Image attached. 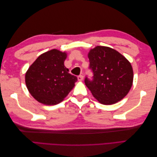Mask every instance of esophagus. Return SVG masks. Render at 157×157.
I'll use <instances>...</instances> for the list:
<instances>
[{
	"instance_id": "1",
	"label": "esophagus",
	"mask_w": 157,
	"mask_h": 157,
	"mask_svg": "<svg viewBox=\"0 0 157 157\" xmlns=\"http://www.w3.org/2000/svg\"><path fill=\"white\" fill-rule=\"evenodd\" d=\"M77 78H78V81H82V80H83V78H84V77H83V76L82 75H79L78 77H77Z\"/></svg>"
}]
</instances>
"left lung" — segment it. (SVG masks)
<instances>
[{
  "mask_svg": "<svg viewBox=\"0 0 157 157\" xmlns=\"http://www.w3.org/2000/svg\"><path fill=\"white\" fill-rule=\"evenodd\" d=\"M92 79L85 78L86 86L103 105H111L124 98L132 86L134 73L130 63L119 52L98 46L88 53Z\"/></svg>",
  "mask_w": 157,
  "mask_h": 157,
  "instance_id": "8db88e82",
  "label": "left lung"
}]
</instances>
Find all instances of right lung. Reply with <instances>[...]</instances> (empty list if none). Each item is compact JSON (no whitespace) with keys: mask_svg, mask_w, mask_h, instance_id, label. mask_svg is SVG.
<instances>
[{"mask_svg":"<svg viewBox=\"0 0 157 157\" xmlns=\"http://www.w3.org/2000/svg\"><path fill=\"white\" fill-rule=\"evenodd\" d=\"M67 54L53 49L38 57L25 74V84L36 100L45 105H56L75 86L77 77L64 65Z\"/></svg>","mask_w":157,"mask_h":157,"instance_id":"1","label":"right lung"}]
</instances>
